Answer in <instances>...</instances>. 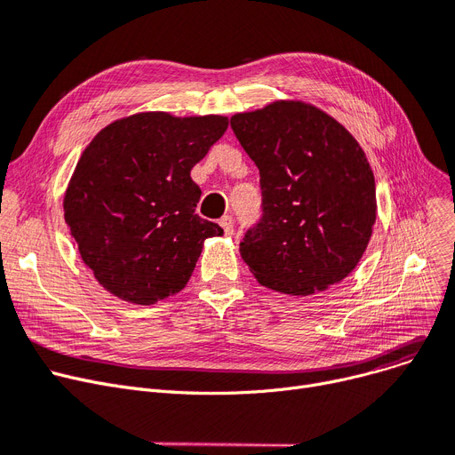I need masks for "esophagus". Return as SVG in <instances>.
<instances>
[{
	"mask_svg": "<svg viewBox=\"0 0 455 455\" xmlns=\"http://www.w3.org/2000/svg\"><path fill=\"white\" fill-rule=\"evenodd\" d=\"M220 225H221V228H223V232L227 235L234 234V220H232V215H223L221 220H220Z\"/></svg>",
	"mask_w": 455,
	"mask_h": 455,
	"instance_id": "obj_1",
	"label": "esophagus"
}]
</instances>
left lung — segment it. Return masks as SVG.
<instances>
[{"label":"left lung","instance_id":"obj_1","mask_svg":"<svg viewBox=\"0 0 455 455\" xmlns=\"http://www.w3.org/2000/svg\"><path fill=\"white\" fill-rule=\"evenodd\" d=\"M230 128L260 172V217L240 254L262 286L310 295L340 283L370 242L375 182L353 135L303 102L238 113Z\"/></svg>","mask_w":455,"mask_h":455}]
</instances>
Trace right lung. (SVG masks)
<instances>
[{
    "label": "right lung",
    "mask_w": 455,
    "mask_h": 455,
    "mask_svg": "<svg viewBox=\"0 0 455 455\" xmlns=\"http://www.w3.org/2000/svg\"><path fill=\"white\" fill-rule=\"evenodd\" d=\"M228 118L140 113L98 133L65 195V221L96 281L116 298L152 305L180 291L203 242L221 235L195 213L191 169L221 140Z\"/></svg>",
    "instance_id": "obj_1"
}]
</instances>
